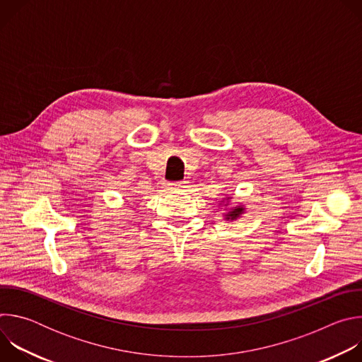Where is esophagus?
<instances>
[{
  "instance_id": "obj_1",
  "label": "esophagus",
  "mask_w": 362,
  "mask_h": 362,
  "mask_svg": "<svg viewBox=\"0 0 362 362\" xmlns=\"http://www.w3.org/2000/svg\"><path fill=\"white\" fill-rule=\"evenodd\" d=\"M169 190H185L186 189V182H176V183H169L168 185Z\"/></svg>"
}]
</instances>
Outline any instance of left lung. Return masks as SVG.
I'll list each match as a JSON object with an SVG mask.
<instances>
[{
  "mask_svg": "<svg viewBox=\"0 0 362 362\" xmlns=\"http://www.w3.org/2000/svg\"><path fill=\"white\" fill-rule=\"evenodd\" d=\"M232 196L226 194L225 197H222V200L218 203L219 206H223L225 214H222V218L228 222H233L238 221L239 218H242V215L246 214V206L243 203H235V206H232Z\"/></svg>",
  "mask_w": 362,
  "mask_h": 362,
  "instance_id": "8db88e82",
  "label": "left lung"
}]
</instances>
